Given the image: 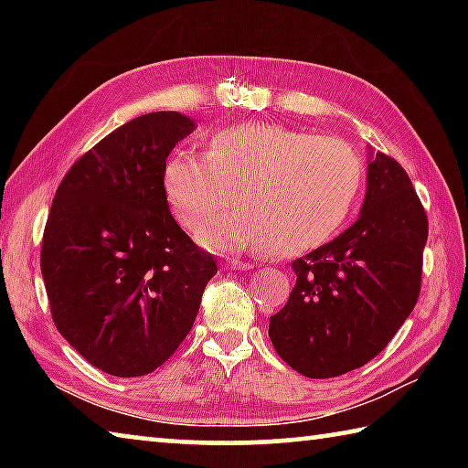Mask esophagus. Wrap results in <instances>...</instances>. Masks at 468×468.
<instances>
[{
	"instance_id": "obj_1",
	"label": "esophagus",
	"mask_w": 468,
	"mask_h": 468,
	"mask_svg": "<svg viewBox=\"0 0 468 468\" xmlns=\"http://www.w3.org/2000/svg\"><path fill=\"white\" fill-rule=\"evenodd\" d=\"M227 271H251V264L250 262H241V260H227L223 264Z\"/></svg>"
}]
</instances>
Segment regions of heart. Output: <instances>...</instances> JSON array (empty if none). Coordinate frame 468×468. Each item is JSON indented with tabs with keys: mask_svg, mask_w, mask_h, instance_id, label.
<instances>
[{
	"mask_svg": "<svg viewBox=\"0 0 468 468\" xmlns=\"http://www.w3.org/2000/svg\"><path fill=\"white\" fill-rule=\"evenodd\" d=\"M361 184L363 163L345 140L266 122L220 128L206 140L204 156L176 150L161 171L165 200L187 231L234 189L238 206L201 226L202 245H262L271 256H295L328 241L351 215Z\"/></svg>",
	"mask_w": 468,
	"mask_h": 468,
	"instance_id": "obj_1",
	"label": "heart"
}]
</instances>
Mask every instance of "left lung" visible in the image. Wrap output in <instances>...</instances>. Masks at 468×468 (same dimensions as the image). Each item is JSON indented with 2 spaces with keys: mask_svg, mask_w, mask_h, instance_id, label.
I'll return each instance as SVG.
<instances>
[{
  "mask_svg": "<svg viewBox=\"0 0 468 468\" xmlns=\"http://www.w3.org/2000/svg\"><path fill=\"white\" fill-rule=\"evenodd\" d=\"M361 215L336 239L297 258V282L268 336L301 376H343L376 357L421 291L427 215L407 171L369 153Z\"/></svg>",
  "mask_w": 468,
  "mask_h": 468,
  "instance_id": "obj_1",
  "label": "left lung"
}]
</instances>
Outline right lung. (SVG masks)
Segmentation results:
<instances>
[{
    "instance_id": "right-lung-1",
    "label": "right lung",
    "mask_w": 468,
    "mask_h": 468,
    "mask_svg": "<svg viewBox=\"0 0 468 468\" xmlns=\"http://www.w3.org/2000/svg\"><path fill=\"white\" fill-rule=\"evenodd\" d=\"M196 123L140 115L82 154L55 192L41 272L59 335L117 378L163 366L192 330L217 262L173 218L163 165Z\"/></svg>"
}]
</instances>
